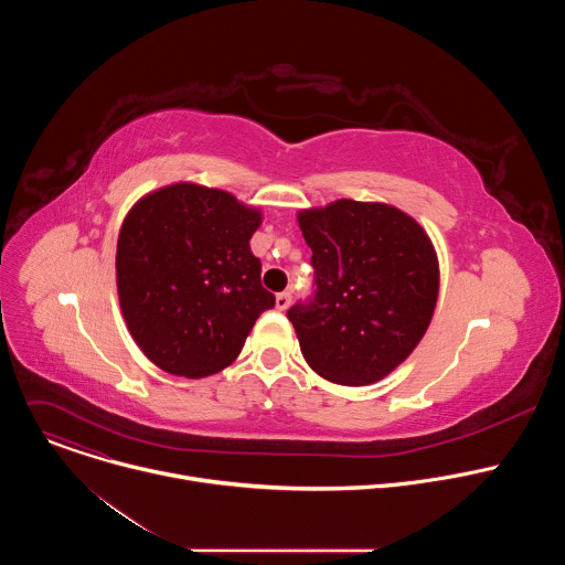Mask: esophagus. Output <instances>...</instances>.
<instances>
[{"label": "esophagus", "mask_w": 565, "mask_h": 565, "mask_svg": "<svg viewBox=\"0 0 565 565\" xmlns=\"http://www.w3.org/2000/svg\"><path fill=\"white\" fill-rule=\"evenodd\" d=\"M290 301H292V292H290V290H284V292H279V295L275 297V306H277L279 310H286V308L290 306Z\"/></svg>", "instance_id": "obj_1"}]
</instances>
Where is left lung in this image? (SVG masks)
I'll use <instances>...</instances> for the list:
<instances>
[{
  "label": "left lung",
  "instance_id": "left-lung-1",
  "mask_svg": "<svg viewBox=\"0 0 565 565\" xmlns=\"http://www.w3.org/2000/svg\"><path fill=\"white\" fill-rule=\"evenodd\" d=\"M315 290L288 308L312 371L347 386L382 380L423 340L438 299L427 232L384 203L340 199L297 214Z\"/></svg>",
  "mask_w": 565,
  "mask_h": 565
}]
</instances>
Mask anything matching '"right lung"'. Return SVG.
Here are the masks:
<instances>
[{"mask_svg":"<svg viewBox=\"0 0 565 565\" xmlns=\"http://www.w3.org/2000/svg\"><path fill=\"white\" fill-rule=\"evenodd\" d=\"M259 210L223 190L174 183L125 216L116 284L127 329L163 371L205 377L241 353L257 317L275 306L250 238Z\"/></svg>","mask_w":565,"mask_h":565,"instance_id":"1","label":"right lung"}]
</instances>
